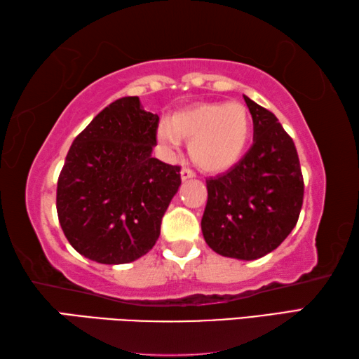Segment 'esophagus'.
<instances>
[{"label": "esophagus", "instance_id": "obj_1", "mask_svg": "<svg viewBox=\"0 0 359 359\" xmlns=\"http://www.w3.org/2000/svg\"><path fill=\"white\" fill-rule=\"evenodd\" d=\"M180 177H182V180L193 179V177H194V172L191 171L190 168H182V171H180Z\"/></svg>", "mask_w": 359, "mask_h": 359}]
</instances>
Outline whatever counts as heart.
I'll return each instance as SVG.
<instances>
[{
  "instance_id": "b5f03b06",
  "label": "heart",
  "mask_w": 359,
  "mask_h": 359,
  "mask_svg": "<svg viewBox=\"0 0 359 359\" xmlns=\"http://www.w3.org/2000/svg\"><path fill=\"white\" fill-rule=\"evenodd\" d=\"M252 133V118L239 102H203L177 112L158 126V139L168 147L190 141L188 151L205 172H222L241 160Z\"/></svg>"
}]
</instances>
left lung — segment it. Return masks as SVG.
Returning a JSON list of instances; mask_svg holds the SVG:
<instances>
[{
  "instance_id": "obj_1",
  "label": "left lung",
  "mask_w": 359,
  "mask_h": 359,
  "mask_svg": "<svg viewBox=\"0 0 359 359\" xmlns=\"http://www.w3.org/2000/svg\"><path fill=\"white\" fill-rule=\"evenodd\" d=\"M253 118V145L224 174L205 180L203 236L222 257L258 259L296 226L304 198L299 158L277 117L244 96Z\"/></svg>"
}]
</instances>
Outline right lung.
I'll return each instance as SVG.
<instances>
[{
	"label": "right lung",
	"instance_id": "obj_1",
	"mask_svg": "<svg viewBox=\"0 0 359 359\" xmlns=\"http://www.w3.org/2000/svg\"><path fill=\"white\" fill-rule=\"evenodd\" d=\"M158 121L137 96H125L72 142L58 177L57 212L66 239L85 258L131 263L160 238L182 180L180 166L151 156Z\"/></svg>",
	"mask_w": 359,
	"mask_h": 359
}]
</instances>
